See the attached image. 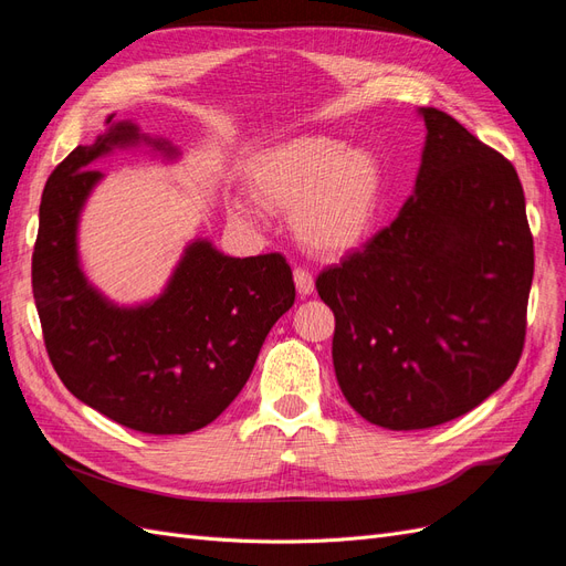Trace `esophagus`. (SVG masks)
Returning <instances> with one entry per match:
<instances>
[{
  "label": "esophagus",
  "instance_id": "34e87169",
  "mask_svg": "<svg viewBox=\"0 0 566 566\" xmlns=\"http://www.w3.org/2000/svg\"><path fill=\"white\" fill-rule=\"evenodd\" d=\"M293 276H295V287H297V293L302 295V297H310L312 293H314V276L306 269H295L293 271Z\"/></svg>",
  "mask_w": 566,
  "mask_h": 566
}]
</instances>
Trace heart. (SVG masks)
Listing matches in <instances>:
<instances>
[{
    "label": "heart",
    "instance_id": "heart-1",
    "mask_svg": "<svg viewBox=\"0 0 566 566\" xmlns=\"http://www.w3.org/2000/svg\"><path fill=\"white\" fill-rule=\"evenodd\" d=\"M254 198L290 212L295 238L318 256H342L361 245L378 214L382 169L366 146H345L328 134H297L269 146L250 167ZM231 214L248 224L260 210L231 200Z\"/></svg>",
    "mask_w": 566,
    "mask_h": 566
}]
</instances>
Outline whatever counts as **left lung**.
Segmentation results:
<instances>
[{"mask_svg":"<svg viewBox=\"0 0 566 566\" xmlns=\"http://www.w3.org/2000/svg\"><path fill=\"white\" fill-rule=\"evenodd\" d=\"M418 115L413 193L391 227L316 279L335 314L342 394L399 432L465 416L507 382L534 279L515 167L443 111Z\"/></svg>","mask_w":566,"mask_h":566,"instance_id":"obj_1","label":"left lung"}]
</instances>
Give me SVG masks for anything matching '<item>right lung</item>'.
<instances>
[{
	"label": "right lung",
	"instance_id": "add662e5",
	"mask_svg": "<svg viewBox=\"0 0 566 566\" xmlns=\"http://www.w3.org/2000/svg\"><path fill=\"white\" fill-rule=\"evenodd\" d=\"M146 148L165 163L181 150L132 119L77 146L51 172L32 254V295L59 378L106 418L146 434H188L219 418L241 394L269 331L295 304L283 254L229 256L208 238L184 248L156 297L117 304L80 262V219L115 150Z\"/></svg>",
	"mask_w": 566,
	"mask_h": 566
}]
</instances>
